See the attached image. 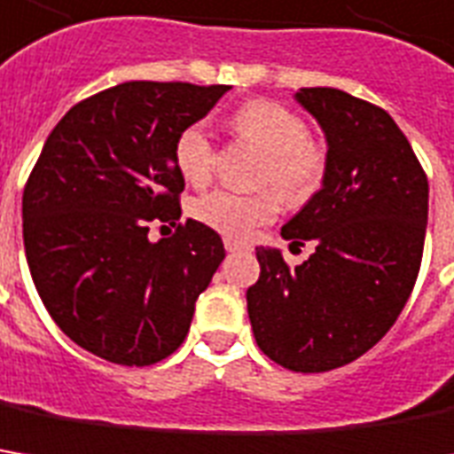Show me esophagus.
<instances>
[{
	"mask_svg": "<svg viewBox=\"0 0 454 454\" xmlns=\"http://www.w3.org/2000/svg\"><path fill=\"white\" fill-rule=\"evenodd\" d=\"M224 249H227V252H242V249H247V245H242V242L227 237V239H224Z\"/></svg>",
	"mask_w": 454,
	"mask_h": 454,
	"instance_id": "1",
	"label": "esophagus"
}]
</instances>
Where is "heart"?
I'll return each instance as SVG.
<instances>
[{
  "label": "heart",
  "mask_w": 454,
  "mask_h": 454,
  "mask_svg": "<svg viewBox=\"0 0 454 454\" xmlns=\"http://www.w3.org/2000/svg\"><path fill=\"white\" fill-rule=\"evenodd\" d=\"M232 129L264 149L267 164L262 182H272L292 202H300L317 190L325 172V152L309 139L307 121L290 106L257 99L242 105L232 114ZM175 162L190 184H205L215 169V147L205 124H190L175 142ZM279 212L275 192L242 194L215 190L194 202V217L207 227L247 239L260 224L272 222Z\"/></svg>",
  "instance_id": "b5f03b06"
}]
</instances>
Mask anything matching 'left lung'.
<instances>
[{"instance_id":"left-lung-1","label":"left lung","mask_w":454,"mask_h":454,"mask_svg":"<svg viewBox=\"0 0 454 454\" xmlns=\"http://www.w3.org/2000/svg\"><path fill=\"white\" fill-rule=\"evenodd\" d=\"M327 142L325 175L282 227L292 245L315 242L287 267L257 247L260 279L247 290L254 340L292 372H327L357 360L387 334L418 279L427 230V177L390 114L333 87H305Z\"/></svg>"}]
</instances>
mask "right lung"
<instances>
[{
    "label": "right lung",
    "mask_w": 454,
    "mask_h": 454,
    "mask_svg": "<svg viewBox=\"0 0 454 454\" xmlns=\"http://www.w3.org/2000/svg\"><path fill=\"white\" fill-rule=\"evenodd\" d=\"M227 90L124 82L72 106L44 142L21 197L27 262L59 330L102 360L169 357L224 260L202 222L157 242L149 222L179 220L175 142Z\"/></svg>",
    "instance_id": "add662e5"
}]
</instances>
